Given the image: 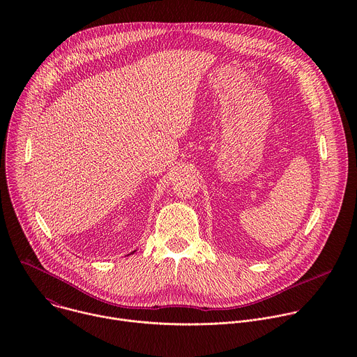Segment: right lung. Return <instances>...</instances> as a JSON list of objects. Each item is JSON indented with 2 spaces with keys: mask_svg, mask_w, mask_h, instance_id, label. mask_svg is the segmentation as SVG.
Returning a JSON list of instances; mask_svg holds the SVG:
<instances>
[{
  "mask_svg": "<svg viewBox=\"0 0 357 357\" xmlns=\"http://www.w3.org/2000/svg\"><path fill=\"white\" fill-rule=\"evenodd\" d=\"M134 251H135V250H134ZM134 251H132V252H131V254H134ZM128 256H130V254H128Z\"/></svg>",
  "mask_w": 357,
  "mask_h": 357,
  "instance_id": "1",
  "label": "right lung"
}]
</instances>
